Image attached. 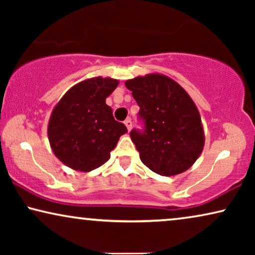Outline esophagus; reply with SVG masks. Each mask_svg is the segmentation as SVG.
I'll list each match as a JSON object with an SVG mask.
<instances>
[{"mask_svg": "<svg viewBox=\"0 0 255 255\" xmlns=\"http://www.w3.org/2000/svg\"><path fill=\"white\" fill-rule=\"evenodd\" d=\"M124 124H125V125H127L128 130V131H131V128H132V122H131V120H130V118H128V120L124 122Z\"/></svg>", "mask_w": 255, "mask_h": 255, "instance_id": "esophagus-1", "label": "esophagus"}]
</instances>
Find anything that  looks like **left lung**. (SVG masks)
<instances>
[{
  "instance_id": "obj_1",
  "label": "left lung",
  "mask_w": 255,
  "mask_h": 255,
  "mask_svg": "<svg viewBox=\"0 0 255 255\" xmlns=\"http://www.w3.org/2000/svg\"><path fill=\"white\" fill-rule=\"evenodd\" d=\"M125 86L140 107L145 130L131 131L141 162L153 172L173 176L194 165L204 147L196 104L176 81L160 73L128 80Z\"/></svg>"
}]
</instances>
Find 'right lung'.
Masks as SVG:
<instances>
[{"label": "right lung", "instance_id": "1", "mask_svg": "<svg viewBox=\"0 0 255 255\" xmlns=\"http://www.w3.org/2000/svg\"><path fill=\"white\" fill-rule=\"evenodd\" d=\"M118 83L102 76L83 80L68 89L52 110L48 141L54 155L69 168L90 172L103 165L128 132L106 103Z\"/></svg>", "mask_w": 255, "mask_h": 255}]
</instances>
